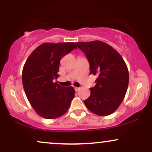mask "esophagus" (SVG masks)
Segmentation results:
<instances>
[{
  "label": "esophagus",
  "mask_w": 152,
  "mask_h": 152,
  "mask_svg": "<svg viewBox=\"0 0 152 152\" xmlns=\"http://www.w3.org/2000/svg\"><path fill=\"white\" fill-rule=\"evenodd\" d=\"M74 89H75V91H78L80 89V88L79 87H76V86H74Z\"/></svg>",
  "instance_id": "obj_1"
}]
</instances>
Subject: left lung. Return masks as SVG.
Listing matches in <instances>:
<instances>
[{
  "label": "left lung",
  "instance_id": "left-lung-1",
  "mask_svg": "<svg viewBox=\"0 0 152 152\" xmlns=\"http://www.w3.org/2000/svg\"><path fill=\"white\" fill-rule=\"evenodd\" d=\"M86 55L90 74L97 76L96 85L84 100L89 111L99 116L114 113L121 104L129 85V71L121 56L111 46L100 41L77 42Z\"/></svg>",
  "mask_w": 152,
  "mask_h": 152
}]
</instances>
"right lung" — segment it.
Instances as JSON below:
<instances>
[{"label": "right lung", "mask_w": 152, "mask_h": 152, "mask_svg": "<svg viewBox=\"0 0 152 152\" xmlns=\"http://www.w3.org/2000/svg\"><path fill=\"white\" fill-rule=\"evenodd\" d=\"M74 48H77L73 42L44 43L31 53L24 64V91L31 105L41 117L56 118L70 107L74 88L61 86L53 81L58 77L61 59Z\"/></svg>", "instance_id": "1"}]
</instances>
